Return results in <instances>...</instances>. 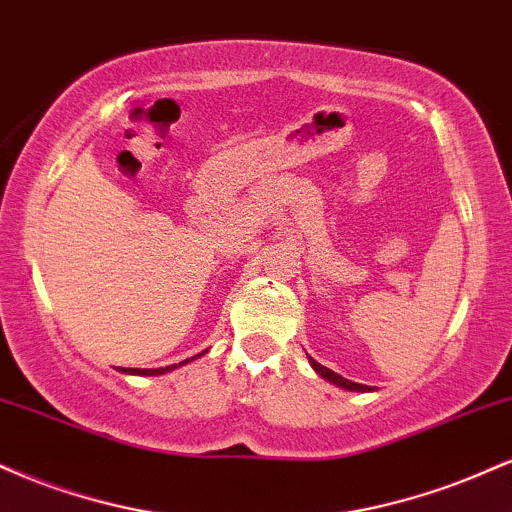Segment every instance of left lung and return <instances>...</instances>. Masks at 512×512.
<instances>
[{
    "mask_svg": "<svg viewBox=\"0 0 512 512\" xmlns=\"http://www.w3.org/2000/svg\"><path fill=\"white\" fill-rule=\"evenodd\" d=\"M308 358H310V356H308ZM310 366H313V368L317 370V373L322 375V378H325V380H330V383H334V385L344 387V390H358V392H366V390H370L368 385H358V383H351V380L342 378V375H337V373H334V370L325 368V366H322V363H317L315 358H310Z\"/></svg>",
    "mask_w": 512,
    "mask_h": 512,
    "instance_id": "left-lung-1",
    "label": "left lung"
}]
</instances>
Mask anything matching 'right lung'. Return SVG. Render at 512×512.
I'll list each match as a JSON object with an SVG mask.
<instances>
[{"label": "right lung", "instance_id": "add662e5", "mask_svg": "<svg viewBox=\"0 0 512 512\" xmlns=\"http://www.w3.org/2000/svg\"><path fill=\"white\" fill-rule=\"evenodd\" d=\"M163 370H168V368H151V370H146V368H142V370H132V373H142V375H158V373H163Z\"/></svg>", "mask_w": 512, "mask_h": 512}]
</instances>
